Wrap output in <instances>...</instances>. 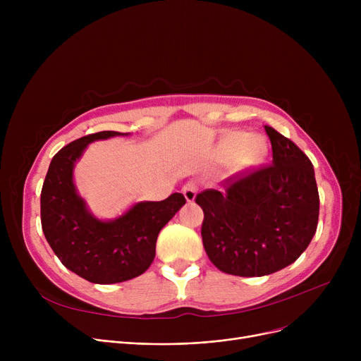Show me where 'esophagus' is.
I'll list each match as a JSON object with an SVG mask.
<instances>
[{
	"instance_id": "1",
	"label": "esophagus",
	"mask_w": 361,
	"mask_h": 361,
	"mask_svg": "<svg viewBox=\"0 0 361 361\" xmlns=\"http://www.w3.org/2000/svg\"><path fill=\"white\" fill-rule=\"evenodd\" d=\"M196 193H197V184H196V181H187L183 185V195L187 199V202H193L195 197H196Z\"/></svg>"
}]
</instances>
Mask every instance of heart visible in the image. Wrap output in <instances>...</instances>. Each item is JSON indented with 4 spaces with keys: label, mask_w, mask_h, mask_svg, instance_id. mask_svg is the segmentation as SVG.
<instances>
[{
    "label": "heart",
    "mask_w": 361,
    "mask_h": 361,
    "mask_svg": "<svg viewBox=\"0 0 361 361\" xmlns=\"http://www.w3.org/2000/svg\"><path fill=\"white\" fill-rule=\"evenodd\" d=\"M264 142L260 137L247 139V135L241 131H234L226 135L222 142V152L225 157L233 158L237 154L240 161L244 165H250L256 162L264 154Z\"/></svg>",
    "instance_id": "obj_1"
}]
</instances>
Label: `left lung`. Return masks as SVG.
Returning a JSON list of instances; mask_svg holds the SVG:
<instances>
[{
	"label": "left lung",
	"mask_w": 361,
	"mask_h": 361,
	"mask_svg": "<svg viewBox=\"0 0 361 361\" xmlns=\"http://www.w3.org/2000/svg\"><path fill=\"white\" fill-rule=\"evenodd\" d=\"M272 164L225 178L222 192L196 196L203 209L202 240L207 257L230 275L263 276L295 262L310 244L319 219L312 161L295 143L264 126Z\"/></svg>",
	"instance_id": "left-lung-1"
}]
</instances>
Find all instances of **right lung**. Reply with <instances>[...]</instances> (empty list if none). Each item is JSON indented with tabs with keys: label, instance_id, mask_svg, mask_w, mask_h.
<instances>
[{
	"label": "right lung",
	"instance_id": "obj_1",
	"mask_svg": "<svg viewBox=\"0 0 361 361\" xmlns=\"http://www.w3.org/2000/svg\"><path fill=\"white\" fill-rule=\"evenodd\" d=\"M118 131H99L64 146L52 158L41 192L42 231L71 272L93 283H116L142 275L155 257L164 225L185 203L181 193L161 202H140L116 221H98L75 193L73 166L87 143Z\"/></svg>",
	"mask_w": 361,
	"mask_h": 361
}]
</instances>
